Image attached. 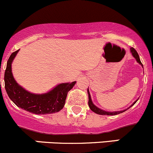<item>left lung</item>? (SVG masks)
<instances>
[{
    "mask_svg": "<svg viewBox=\"0 0 153 153\" xmlns=\"http://www.w3.org/2000/svg\"><path fill=\"white\" fill-rule=\"evenodd\" d=\"M130 51H131L132 54H133V56H134L135 58V59L137 60V62H138L139 64H141V65L143 66L142 63H141V60H140V58H139V56H138V53H137V51H135L134 48H130ZM88 105H89L90 107V109L92 111H94V113H97V114H100V115H108V116H113V115H117V114H119V113H123V112L126 111L127 110H124V111H116V112H107V111H102V110H101L100 108H97V106H95V105L93 104L92 101H91V95H90V93H89V91H88ZM137 100L135 101L134 103L133 104V105H131L130 107L133 106V105H135V102H137Z\"/></svg>",
    "mask_w": 153,
    "mask_h": 153,
    "instance_id": "left-lung-1",
    "label": "left lung"
}]
</instances>
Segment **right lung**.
Wrapping results in <instances>:
<instances>
[{
  "mask_svg": "<svg viewBox=\"0 0 153 153\" xmlns=\"http://www.w3.org/2000/svg\"><path fill=\"white\" fill-rule=\"evenodd\" d=\"M18 51L9 56L4 74L5 89L10 100L18 108L35 114H48L62 110L65 105L68 92L74 87L76 82L58 85L47 94H34L28 92L19 85L12 76L11 65Z\"/></svg>",
  "mask_w": 153,
  "mask_h": 153,
  "instance_id": "add662e5",
  "label": "right lung"
}]
</instances>
